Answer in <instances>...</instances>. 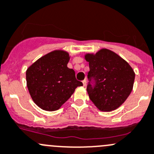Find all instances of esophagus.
<instances>
[{"instance_id": "34e87169", "label": "esophagus", "mask_w": 154, "mask_h": 154, "mask_svg": "<svg viewBox=\"0 0 154 154\" xmlns=\"http://www.w3.org/2000/svg\"><path fill=\"white\" fill-rule=\"evenodd\" d=\"M82 83H83V85H84V86L86 85V83H87V80H86V79H85L83 80Z\"/></svg>"}]
</instances>
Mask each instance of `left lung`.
Instances as JSON below:
<instances>
[{
	"mask_svg": "<svg viewBox=\"0 0 154 154\" xmlns=\"http://www.w3.org/2000/svg\"><path fill=\"white\" fill-rule=\"evenodd\" d=\"M89 63L87 91L90 100L101 111H112L125 102L133 88L134 70L116 53L102 49L87 54Z\"/></svg>",
	"mask_w": 154,
	"mask_h": 154,
	"instance_id": "obj_1",
	"label": "left lung"
}]
</instances>
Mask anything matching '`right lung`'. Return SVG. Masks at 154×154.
Wrapping results in <instances>:
<instances>
[{"mask_svg":"<svg viewBox=\"0 0 154 154\" xmlns=\"http://www.w3.org/2000/svg\"><path fill=\"white\" fill-rule=\"evenodd\" d=\"M68 53L55 51L38 60L26 71V82L32 100L42 109H59L79 86L72 69L67 67Z\"/></svg>","mask_w":154,"mask_h":154,"instance_id":"obj_1","label":"right lung"}]
</instances>
